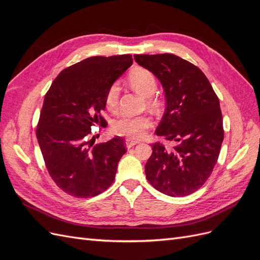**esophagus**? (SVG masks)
Listing matches in <instances>:
<instances>
[{
	"instance_id": "obj_1",
	"label": "esophagus",
	"mask_w": 260,
	"mask_h": 260,
	"mask_svg": "<svg viewBox=\"0 0 260 260\" xmlns=\"http://www.w3.org/2000/svg\"><path fill=\"white\" fill-rule=\"evenodd\" d=\"M139 142L138 141H133V140H131V139H127L125 140V146H127L128 148H130V147H132V146H135L136 144H138Z\"/></svg>"
}]
</instances>
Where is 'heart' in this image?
I'll use <instances>...</instances> for the list:
<instances>
[{"label":"heart","mask_w":260,"mask_h":260,"mask_svg":"<svg viewBox=\"0 0 260 260\" xmlns=\"http://www.w3.org/2000/svg\"><path fill=\"white\" fill-rule=\"evenodd\" d=\"M128 82L131 88L141 95L146 98V104L149 108L158 107V101L154 99L157 90V81L155 76L144 68H137L132 70L128 77ZM105 103L109 111H116L119 103V86L116 83L108 89ZM152 125L151 117L142 116H128L124 115L116 119L112 124V130L117 136L125 137L128 139L139 140L144 136L145 131Z\"/></svg>","instance_id":"obj_1"}]
</instances>
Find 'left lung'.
<instances>
[{
  "label": "left lung",
  "mask_w": 260,
  "mask_h": 260,
  "mask_svg": "<svg viewBox=\"0 0 260 260\" xmlns=\"http://www.w3.org/2000/svg\"><path fill=\"white\" fill-rule=\"evenodd\" d=\"M162 85L166 109L155 133L179 145L153 144L145 165L156 190L179 198L198 191L217 162L223 141L219 99L202 70L174 54L135 55Z\"/></svg>",
  "instance_id": "8db88e82"
}]
</instances>
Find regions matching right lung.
Here are the masks:
<instances>
[{
    "mask_svg": "<svg viewBox=\"0 0 260 260\" xmlns=\"http://www.w3.org/2000/svg\"><path fill=\"white\" fill-rule=\"evenodd\" d=\"M133 62L130 54L93 56L67 67L44 96L37 139L51 178L75 198H93L114 182L118 162L127 152L115 137L89 145L91 127L106 123L101 116L108 89Z\"/></svg>",
    "mask_w": 260,
    "mask_h": 260,
    "instance_id": "1",
    "label": "right lung"
}]
</instances>
